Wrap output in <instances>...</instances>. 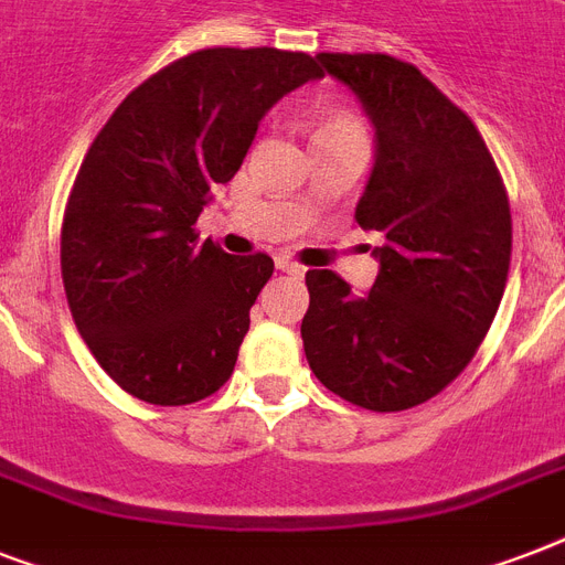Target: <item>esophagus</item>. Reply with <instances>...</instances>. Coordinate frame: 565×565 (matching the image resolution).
<instances>
[{
    "label": "esophagus",
    "mask_w": 565,
    "mask_h": 565,
    "mask_svg": "<svg viewBox=\"0 0 565 565\" xmlns=\"http://www.w3.org/2000/svg\"><path fill=\"white\" fill-rule=\"evenodd\" d=\"M275 269L278 273H287V275H296V278H301L305 275V266H299L296 260H290V257H275Z\"/></svg>",
    "instance_id": "1"
}]
</instances>
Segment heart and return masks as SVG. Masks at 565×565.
Instances as JSON below:
<instances>
[{
	"label": "heart",
	"instance_id": "b5f03b06",
	"mask_svg": "<svg viewBox=\"0 0 565 565\" xmlns=\"http://www.w3.org/2000/svg\"><path fill=\"white\" fill-rule=\"evenodd\" d=\"M345 128H361V122L352 117H331L319 126L317 135H328V131H345Z\"/></svg>",
	"mask_w": 565,
	"mask_h": 565
}]
</instances>
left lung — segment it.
I'll list each match as a JSON object with an SVG mask.
<instances>
[{"mask_svg":"<svg viewBox=\"0 0 565 565\" xmlns=\"http://www.w3.org/2000/svg\"><path fill=\"white\" fill-rule=\"evenodd\" d=\"M375 128V167L354 207L377 231L370 292L331 269L305 275L301 340L313 375L366 411H407L478 352L504 296L510 204L490 149L455 102L390 55H317Z\"/></svg>","mask_w":565,"mask_h":565,"instance_id":"8db88e82","label":"left lung"}]
</instances>
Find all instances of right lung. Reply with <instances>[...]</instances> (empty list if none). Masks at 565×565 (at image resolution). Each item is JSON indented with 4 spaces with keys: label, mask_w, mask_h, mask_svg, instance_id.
Instances as JSON below:
<instances>
[{
    "label": "right lung",
    "mask_w": 565,
    "mask_h": 565,
    "mask_svg": "<svg viewBox=\"0 0 565 565\" xmlns=\"http://www.w3.org/2000/svg\"><path fill=\"white\" fill-rule=\"evenodd\" d=\"M317 61L281 49H202L122 99L66 202L61 275L99 366L149 404H193L234 372L273 257L225 255L193 231L234 179L266 110Z\"/></svg>",
    "instance_id": "obj_1"
}]
</instances>
